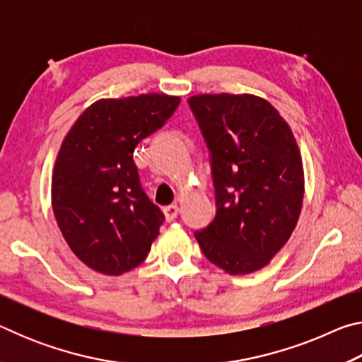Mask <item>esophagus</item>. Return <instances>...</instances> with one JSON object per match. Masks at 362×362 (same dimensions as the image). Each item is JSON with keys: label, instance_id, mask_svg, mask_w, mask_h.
<instances>
[{"label": "esophagus", "instance_id": "1", "mask_svg": "<svg viewBox=\"0 0 362 362\" xmlns=\"http://www.w3.org/2000/svg\"><path fill=\"white\" fill-rule=\"evenodd\" d=\"M164 216H166L168 222H173L174 218H177V216H179V206L177 204H169L164 207Z\"/></svg>", "mask_w": 362, "mask_h": 362}]
</instances>
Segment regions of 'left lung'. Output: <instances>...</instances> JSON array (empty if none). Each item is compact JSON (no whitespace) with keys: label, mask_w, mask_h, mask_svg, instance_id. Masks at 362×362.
Segmentation results:
<instances>
[{"label":"left lung","mask_w":362,"mask_h":362,"mask_svg":"<svg viewBox=\"0 0 362 362\" xmlns=\"http://www.w3.org/2000/svg\"><path fill=\"white\" fill-rule=\"evenodd\" d=\"M188 105L209 150L216 216L196 230L204 257L230 274L257 272L289 240L302 211L293 134L255 95H194Z\"/></svg>","instance_id":"left-lung-1"}]
</instances>
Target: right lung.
Here are the masks:
<instances>
[{"instance_id":"add662e5","label":"right lung","mask_w":362,"mask_h":362,"mask_svg":"<svg viewBox=\"0 0 362 362\" xmlns=\"http://www.w3.org/2000/svg\"><path fill=\"white\" fill-rule=\"evenodd\" d=\"M180 97L99 100L66 134L52 175V209L79 260L103 274L140 265L164 222L139 177L134 150L166 124Z\"/></svg>"}]
</instances>
